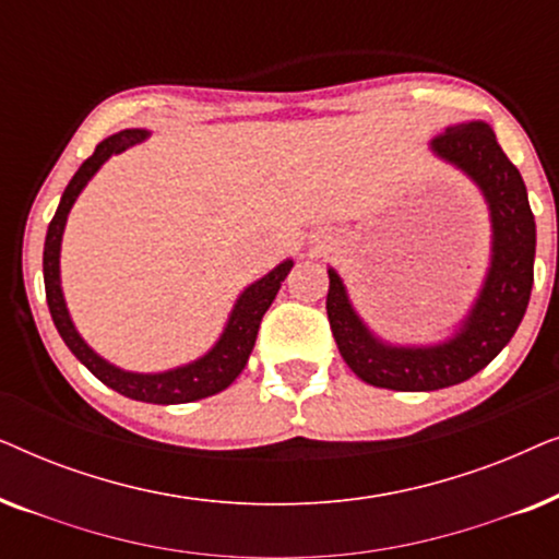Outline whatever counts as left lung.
<instances>
[{
  "label": "left lung",
  "instance_id": "left-lung-1",
  "mask_svg": "<svg viewBox=\"0 0 559 559\" xmlns=\"http://www.w3.org/2000/svg\"><path fill=\"white\" fill-rule=\"evenodd\" d=\"M432 152L461 167L484 190L493 224L491 270L463 328L440 346H384L350 308L338 274L328 270V320L343 361L366 384L394 392H435L476 377L511 341L530 305L537 226L522 175L484 121L450 127L430 142Z\"/></svg>",
  "mask_w": 559,
  "mask_h": 559
}]
</instances>
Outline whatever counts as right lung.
I'll use <instances>...</instances> for the list:
<instances>
[{
    "label": "right lung",
    "instance_id": "obj_1",
    "mask_svg": "<svg viewBox=\"0 0 559 559\" xmlns=\"http://www.w3.org/2000/svg\"><path fill=\"white\" fill-rule=\"evenodd\" d=\"M147 132L144 129H124V132L111 134L109 140L98 144L94 155L79 167V173L73 175V180L68 182L60 205L48 226V236H45V251H43V277H45V297H48V308L56 323L60 338L66 341V346L73 350V356L94 373L98 381H104L106 386H111L114 392L129 396L136 402H150V404H186L203 400V396L218 394L231 384V381L243 371V366L249 361L251 348H254L259 323H262L264 312L270 310L274 295L280 293L282 282L293 270V262H282L277 270H272L266 277H262L254 285L247 287L241 293L239 300L234 305L231 318H228L226 331L221 335L216 346L198 361L180 366V369L165 371V373H132L121 371L109 361H104L102 356H96L71 323V316L66 310L63 293H60V239H63V228L68 211L73 209L75 198L83 190V186L94 178V173L102 167L111 155H119L132 144L142 142Z\"/></svg>",
    "mask_w": 559,
    "mask_h": 559
}]
</instances>
